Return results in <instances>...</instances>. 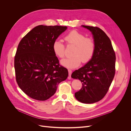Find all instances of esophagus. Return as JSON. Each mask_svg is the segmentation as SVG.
I'll use <instances>...</instances> for the list:
<instances>
[{
  "mask_svg": "<svg viewBox=\"0 0 131 131\" xmlns=\"http://www.w3.org/2000/svg\"><path fill=\"white\" fill-rule=\"evenodd\" d=\"M68 75H69V76L70 77L72 74V71L71 70H68Z\"/></svg>",
  "mask_w": 131,
  "mask_h": 131,
  "instance_id": "esophagus-1",
  "label": "esophagus"
}]
</instances>
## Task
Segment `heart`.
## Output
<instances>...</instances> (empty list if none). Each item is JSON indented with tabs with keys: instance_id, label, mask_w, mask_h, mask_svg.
I'll return each mask as SVG.
<instances>
[{
	"instance_id": "1",
	"label": "heart",
	"mask_w": 131,
	"mask_h": 131,
	"mask_svg": "<svg viewBox=\"0 0 131 131\" xmlns=\"http://www.w3.org/2000/svg\"><path fill=\"white\" fill-rule=\"evenodd\" d=\"M67 46H74L71 57L64 58L60 61L61 64L68 68L78 67L81 61L85 64L93 57L95 50V43L91 38L85 37L82 33L76 30L70 32L64 37ZM52 50L54 54L59 58L65 56V47L59 40H55L52 44Z\"/></svg>"
}]
</instances>
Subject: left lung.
I'll list each match as a JSON object with an SVG mask.
<instances>
[{
  "instance_id": "1",
  "label": "left lung",
  "mask_w": 131,
  "mask_h": 131,
  "mask_svg": "<svg viewBox=\"0 0 131 131\" xmlns=\"http://www.w3.org/2000/svg\"><path fill=\"white\" fill-rule=\"evenodd\" d=\"M90 31L95 43L92 58L84 66L73 72L71 77L82 82L75 97L84 104H93L104 98L115 74V53L111 41L98 27L82 25Z\"/></svg>"
}]
</instances>
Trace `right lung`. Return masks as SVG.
<instances>
[{
	"instance_id": "add662e5",
	"label": "right lung",
	"mask_w": 131,
	"mask_h": 131,
	"mask_svg": "<svg viewBox=\"0 0 131 131\" xmlns=\"http://www.w3.org/2000/svg\"><path fill=\"white\" fill-rule=\"evenodd\" d=\"M67 26L40 25L33 28L19 42L14 58L16 80L29 97L45 101L56 92L58 85L68 75L59 65L52 44Z\"/></svg>"
}]
</instances>
